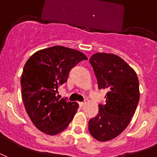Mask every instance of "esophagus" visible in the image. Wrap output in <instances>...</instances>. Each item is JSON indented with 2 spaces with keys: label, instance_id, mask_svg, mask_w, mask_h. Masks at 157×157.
Returning a JSON list of instances; mask_svg holds the SVG:
<instances>
[{
  "label": "esophagus",
  "instance_id": "34e87169",
  "mask_svg": "<svg viewBox=\"0 0 157 157\" xmlns=\"http://www.w3.org/2000/svg\"><path fill=\"white\" fill-rule=\"evenodd\" d=\"M85 105H86V103H85V102H83V103H82V102H81V103H79V106L81 107H82L83 106H85Z\"/></svg>",
  "mask_w": 157,
  "mask_h": 157
}]
</instances>
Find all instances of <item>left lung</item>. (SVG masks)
<instances>
[{
	"mask_svg": "<svg viewBox=\"0 0 157 157\" xmlns=\"http://www.w3.org/2000/svg\"><path fill=\"white\" fill-rule=\"evenodd\" d=\"M98 89H106V103L98 105V113L90 120L89 130L98 141L106 142L121 134L128 126L139 101L136 72L121 58L97 53L90 59Z\"/></svg>",
	"mask_w": 157,
	"mask_h": 157,
	"instance_id": "obj_1",
	"label": "left lung"
}]
</instances>
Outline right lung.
<instances>
[{"label": "right lung", "mask_w": 157, "mask_h": 157, "mask_svg": "<svg viewBox=\"0 0 157 157\" xmlns=\"http://www.w3.org/2000/svg\"><path fill=\"white\" fill-rule=\"evenodd\" d=\"M86 59L78 50L55 45L36 52L26 62L21 77L22 98L39 130L55 135L71 123L79 105L58 98V88L67 82L71 69Z\"/></svg>", "instance_id": "add662e5"}]
</instances>
